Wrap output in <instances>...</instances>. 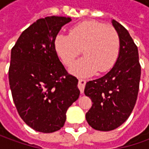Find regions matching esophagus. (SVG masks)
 Listing matches in <instances>:
<instances>
[{"label": "esophagus", "mask_w": 149, "mask_h": 149, "mask_svg": "<svg viewBox=\"0 0 149 149\" xmlns=\"http://www.w3.org/2000/svg\"><path fill=\"white\" fill-rule=\"evenodd\" d=\"M85 84H86V81H85L84 79H79L78 87H79V90H80V93H81V94H83V93H84V86H85Z\"/></svg>", "instance_id": "1"}]
</instances>
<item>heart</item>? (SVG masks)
I'll return each instance as SVG.
<instances>
[{
  "label": "heart",
  "instance_id": "b5f03b06",
  "mask_svg": "<svg viewBox=\"0 0 149 149\" xmlns=\"http://www.w3.org/2000/svg\"><path fill=\"white\" fill-rule=\"evenodd\" d=\"M120 40L114 28L96 20H85L70 29V35L58 34L54 49L61 61L70 65L80 54L83 58L75 61L69 72L77 77H88L99 70L109 71L119 54Z\"/></svg>",
  "mask_w": 149,
  "mask_h": 149
}]
</instances>
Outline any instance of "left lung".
Instances as JSON below:
<instances>
[{
  "instance_id": "obj_1",
  "label": "left lung",
  "mask_w": 149,
  "mask_h": 149,
  "mask_svg": "<svg viewBox=\"0 0 149 149\" xmlns=\"http://www.w3.org/2000/svg\"><path fill=\"white\" fill-rule=\"evenodd\" d=\"M111 22L120 40L117 60L105 75L87 82L84 88L93 103L86 120L100 131L113 130L128 119L136 104L141 76L138 47L121 24Z\"/></svg>"
}]
</instances>
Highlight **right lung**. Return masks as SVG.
Returning a JSON list of instances; mask_svg holds the SVG:
<instances>
[{"instance_id": "right-lung-1", "label": "right lung", "mask_w": 149, "mask_h": 149, "mask_svg": "<svg viewBox=\"0 0 149 149\" xmlns=\"http://www.w3.org/2000/svg\"><path fill=\"white\" fill-rule=\"evenodd\" d=\"M70 17L39 19L21 33L10 53L9 83L23 121L41 133L60 129L66 111L79 96L78 79L68 74L54 49V39Z\"/></svg>"}]
</instances>
